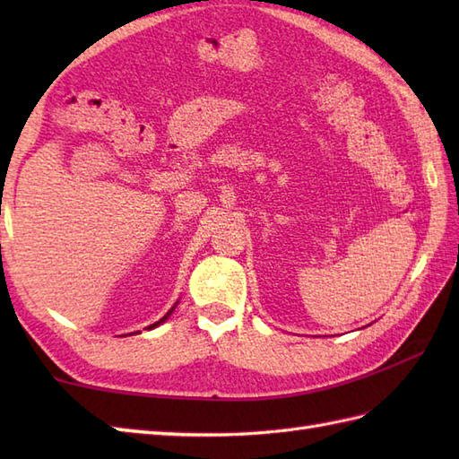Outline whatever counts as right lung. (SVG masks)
Segmentation results:
<instances>
[{"mask_svg":"<svg viewBox=\"0 0 459 459\" xmlns=\"http://www.w3.org/2000/svg\"><path fill=\"white\" fill-rule=\"evenodd\" d=\"M171 311H173V307H171ZM171 311H168V316H163V317H161L160 321H155V324H153V325H150V329H152V327H155V325H160V324H161V321H165V319H168V317H169V314H171Z\"/></svg>","mask_w":459,"mask_h":459,"instance_id":"1","label":"right lung"}]
</instances>
